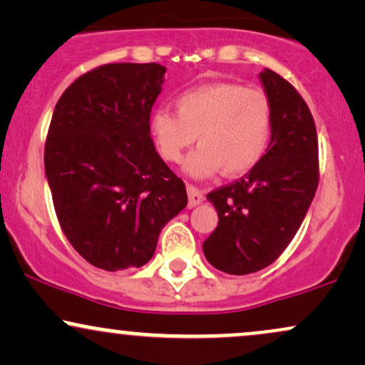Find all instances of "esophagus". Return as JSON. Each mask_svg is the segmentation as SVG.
Instances as JSON below:
<instances>
[{
  "mask_svg": "<svg viewBox=\"0 0 365 365\" xmlns=\"http://www.w3.org/2000/svg\"><path fill=\"white\" fill-rule=\"evenodd\" d=\"M187 192H188V206L190 207L199 206V204L204 200V194L199 187L187 185Z\"/></svg>",
  "mask_w": 365,
  "mask_h": 365,
  "instance_id": "obj_1",
  "label": "esophagus"
}]
</instances>
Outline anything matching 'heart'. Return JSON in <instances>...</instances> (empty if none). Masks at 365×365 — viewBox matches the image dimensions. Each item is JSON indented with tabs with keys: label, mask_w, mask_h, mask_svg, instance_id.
<instances>
[{
	"label": "heart",
	"mask_w": 365,
	"mask_h": 365,
	"mask_svg": "<svg viewBox=\"0 0 365 365\" xmlns=\"http://www.w3.org/2000/svg\"><path fill=\"white\" fill-rule=\"evenodd\" d=\"M150 132L168 163L182 161L197 137L200 145L185 163L192 177H211L221 168L237 177L252 170L269 148L273 103L267 92L244 83H206L180 94L177 111H154Z\"/></svg>",
	"instance_id": "1"
}]
</instances>
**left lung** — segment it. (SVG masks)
<instances>
[{
    "mask_svg": "<svg viewBox=\"0 0 365 365\" xmlns=\"http://www.w3.org/2000/svg\"><path fill=\"white\" fill-rule=\"evenodd\" d=\"M261 81L273 103L269 148L249 173L207 194L217 226L204 240V255L228 274H250L273 264L299 232L319 185L311 110L282 75L264 70Z\"/></svg>",
    "mask_w": 365,
    "mask_h": 365,
    "instance_id": "obj_1",
    "label": "left lung"
}]
</instances>
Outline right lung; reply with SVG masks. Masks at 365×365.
<instances>
[{
  "label": "right lung",
  "instance_id": "obj_1",
  "mask_svg": "<svg viewBox=\"0 0 365 365\" xmlns=\"http://www.w3.org/2000/svg\"><path fill=\"white\" fill-rule=\"evenodd\" d=\"M165 66L108 63L81 75L54 108L44 168L68 242L106 271L140 267L187 206L185 183L156 153L150 110Z\"/></svg>",
  "mask_w": 365,
  "mask_h": 365
}]
</instances>
